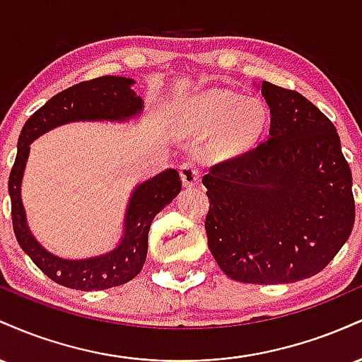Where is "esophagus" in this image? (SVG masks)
Masks as SVG:
<instances>
[{
	"mask_svg": "<svg viewBox=\"0 0 362 362\" xmlns=\"http://www.w3.org/2000/svg\"><path fill=\"white\" fill-rule=\"evenodd\" d=\"M180 175L185 187L197 185L201 182V172H199L197 165L194 161H185V163L180 165Z\"/></svg>",
	"mask_w": 362,
	"mask_h": 362,
	"instance_id": "esophagus-1",
	"label": "esophagus"
}]
</instances>
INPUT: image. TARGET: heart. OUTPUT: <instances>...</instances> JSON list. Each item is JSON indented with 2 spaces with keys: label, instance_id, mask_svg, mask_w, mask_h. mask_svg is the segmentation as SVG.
Listing matches in <instances>:
<instances>
[{
  "label": "heart",
  "instance_id": "b5f03b06",
  "mask_svg": "<svg viewBox=\"0 0 362 362\" xmlns=\"http://www.w3.org/2000/svg\"><path fill=\"white\" fill-rule=\"evenodd\" d=\"M267 120V110L257 98H247L231 91H207L194 98L185 110V122L194 131L214 132V149L219 155H236L260 138Z\"/></svg>",
  "mask_w": 362,
  "mask_h": 362
}]
</instances>
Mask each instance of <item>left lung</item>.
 <instances>
[{
    "instance_id": "obj_1",
    "label": "left lung",
    "mask_w": 362,
    "mask_h": 362,
    "mask_svg": "<svg viewBox=\"0 0 362 362\" xmlns=\"http://www.w3.org/2000/svg\"><path fill=\"white\" fill-rule=\"evenodd\" d=\"M269 138L202 177L207 245L230 279L289 284L327 267L354 226L352 175L332 120L294 90L262 83Z\"/></svg>"
}]
</instances>
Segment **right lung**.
Segmentation results:
<instances>
[{
	"instance_id": "obj_1",
	"label": "right lung",
	"mask_w": 362,
	"mask_h": 362,
	"mask_svg": "<svg viewBox=\"0 0 362 362\" xmlns=\"http://www.w3.org/2000/svg\"><path fill=\"white\" fill-rule=\"evenodd\" d=\"M131 78L102 76L81 81L54 95L28 117L20 132L18 151L10 172L8 190L16 240L32 262L57 284L80 291L109 289L126 284L143 269L148 252V233L155 216L177 197L182 189L180 173L170 168L136 187L126 214L124 238L105 255L85 260H66L49 253L32 236L25 219L20 185L28 144L49 129L74 120H126L143 110V100L131 90Z\"/></svg>"
}]
</instances>
